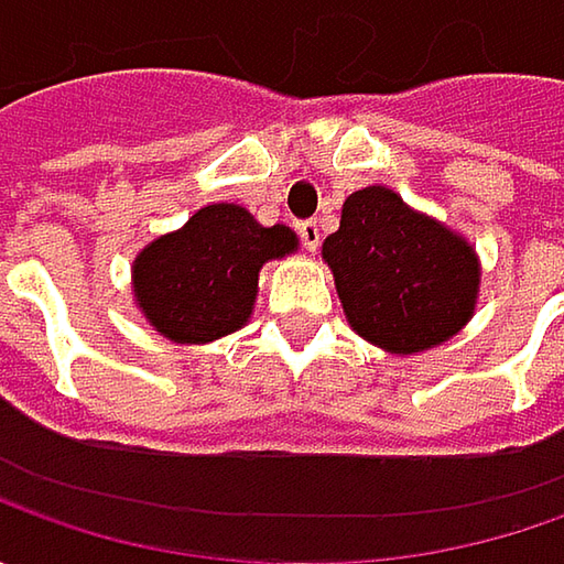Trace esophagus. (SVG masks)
Returning <instances> with one entry per match:
<instances>
[{
    "label": "esophagus",
    "instance_id": "34e87169",
    "mask_svg": "<svg viewBox=\"0 0 564 564\" xmlns=\"http://www.w3.org/2000/svg\"><path fill=\"white\" fill-rule=\"evenodd\" d=\"M297 235H301V245L307 250L319 248V226H316L314 219H307V223H297Z\"/></svg>",
    "mask_w": 564,
    "mask_h": 564
}]
</instances>
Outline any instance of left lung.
<instances>
[{
    "instance_id": "left-lung-1",
    "label": "left lung",
    "mask_w": 564,
    "mask_h": 564,
    "mask_svg": "<svg viewBox=\"0 0 564 564\" xmlns=\"http://www.w3.org/2000/svg\"><path fill=\"white\" fill-rule=\"evenodd\" d=\"M323 260L351 329L392 355L443 345L477 307L474 248L382 185L345 200L338 231L323 241Z\"/></svg>"
}]
</instances>
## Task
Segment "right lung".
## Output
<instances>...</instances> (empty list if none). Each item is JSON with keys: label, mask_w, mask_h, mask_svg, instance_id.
Masks as SVG:
<instances>
[{"label": "right lung", "mask_w": 564, "mask_h": 564, "mask_svg": "<svg viewBox=\"0 0 564 564\" xmlns=\"http://www.w3.org/2000/svg\"><path fill=\"white\" fill-rule=\"evenodd\" d=\"M294 250L289 226L267 228L245 206L209 204L134 257V301L163 338L206 345L248 323L263 263Z\"/></svg>", "instance_id": "right-lung-1"}]
</instances>
